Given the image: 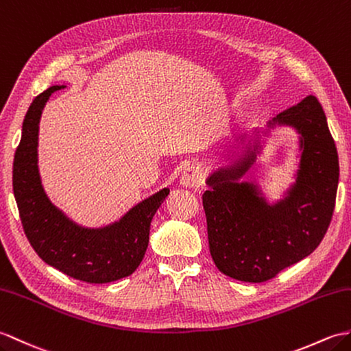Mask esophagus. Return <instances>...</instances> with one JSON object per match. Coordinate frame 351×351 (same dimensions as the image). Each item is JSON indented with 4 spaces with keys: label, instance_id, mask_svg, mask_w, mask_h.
<instances>
[{
    "label": "esophagus",
    "instance_id": "esophagus-1",
    "mask_svg": "<svg viewBox=\"0 0 351 351\" xmlns=\"http://www.w3.org/2000/svg\"><path fill=\"white\" fill-rule=\"evenodd\" d=\"M181 184L184 186H189V189H199V186L203 184L202 172L194 166L185 169V172L181 176Z\"/></svg>",
    "mask_w": 351,
    "mask_h": 351
}]
</instances>
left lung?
I'll list each match as a JSON object with an SVG mask.
<instances>
[{"mask_svg":"<svg viewBox=\"0 0 351 351\" xmlns=\"http://www.w3.org/2000/svg\"><path fill=\"white\" fill-rule=\"evenodd\" d=\"M290 125L300 134V165L289 195L267 205L257 185L238 182L256 149L210 175L202 195L209 251L215 266L247 282L272 280L320 245L335 209L339 162L322 104L314 95L278 113L269 127Z\"/></svg>","mask_w":351,"mask_h":351,"instance_id":"1","label":"left lung"}]
</instances>
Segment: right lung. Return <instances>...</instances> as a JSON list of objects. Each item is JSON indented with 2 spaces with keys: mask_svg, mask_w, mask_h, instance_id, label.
Listing matches in <instances>:
<instances>
[{
  "mask_svg": "<svg viewBox=\"0 0 351 351\" xmlns=\"http://www.w3.org/2000/svg\"><path fill=\"white\" fill-rule=\"evenodd\" d=\"M55 85L32 100L23 119L21 143L13 161V193L23 232L47 265L89 284L112 282L132 275L148 248L154 214L169 189L138 203L119 221L103 229H85L53 206L42 186L37 166L38 122Z\"/></svg>",
  "mask_w": 351,
  "mask_h": 351,
  "instance_id": "add662e5",
  "label": "right lung"
}]
</instances>
